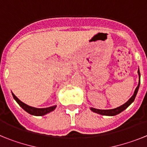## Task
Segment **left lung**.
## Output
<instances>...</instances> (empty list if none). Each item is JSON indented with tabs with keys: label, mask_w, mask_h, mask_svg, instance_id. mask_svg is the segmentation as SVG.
<instances>
[{
	"label": "left lung",
	"mask_w": 147,
	"mask_h": 147,
	"mask_svg": "<svg viewBox=\"0 0 147 147\" xmlns=\"http://www.w3.org/2000/svg\"><path fill=\"white\" fill-rule=\"evenodd\" d=\"M138 75H139V79H140V76H141V74H140V71L138 70ZM140 86V80H139V83H138V85L137 86L136 88V90H135V93L133 94L132 97L129 98L125 104H124L123 105L120 106V107H117V108H115V109H112V110H98V109H95V108H90V110L94 113H97L98 114H101V115H117V114L120 113H121L123 110H125L126 108L129 107V105L132 103V102H134L135 98H136V95H137L138 93V88H139Z\"/></svg>",
	"instance_id": "obj_1"
}]
</instances>
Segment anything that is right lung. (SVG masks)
<instances>
[{"instance_id": "add662e5", "label": "right lung", "mask_w": 147, "mask_h": 147, "mask_svg": "<svg viewBox=\"0 0 147 147\" xmlns=\"http://www.w3.org/2000/svg\"><path fill=\"white\" fill-rule=\"evenodd\" d=\"M12 96L14 97V98L15 99L17 102L18 103V105H20V107L23 109L24 110H26L27 113H28L31 115H44L45 114L49 113L51 112L54 109L56 108L55 106H53V107H47V108H36V107H31V106H28V105H26L25 103L22 102L20 100H19L18 98V97H16V96H15L14 93H12Z\"/></svg>"}]
</instances>
